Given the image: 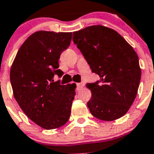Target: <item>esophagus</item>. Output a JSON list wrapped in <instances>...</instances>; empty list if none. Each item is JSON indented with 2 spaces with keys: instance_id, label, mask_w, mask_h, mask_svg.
Instances as JSON below:
<instances>
[{
  "instance_id": "esophagus-1",
  "label": "esophagus",
  "mask_w": 154,
  "mask_h": 154,
  "mask_svg": "<svg viewBox=\"0 0 154 154\" xmlns=\"http://www.w3.org/2000/svg\"><path fill=\"white\" fill-rule=\"evenodd\" d=\"M84 85H85V84H84L83 82L77 83V84H76V85H77V89H78V90H79V89H82L84 87Z\"/></svg>"
}]
</instances>
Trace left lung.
<instances>
[{
  "label": "left lung",
  "instance_id": "1",
  "mask_svg": "<svg viewBox=\"0 0 154 154\" xmlns=\"http://www.w3.org/2000/svg\"><path fill=\"white\" fill-rule=\"evenodd\" d=\"M73 42L100 81L89 83L87 103L93 116L113 121L124 116L138 92L141 69L137 54L117 31L101 24L75 31Z\"/></svg>",
  "mask_w": 154,
  "mask_h": 154
}]
</instances>
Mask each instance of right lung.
<instances>
[{"label": "right lung", "mask_w": 154, "mask_h": 154, "mask_svg": "<svg viewBox=\"0 0 154 154\" xmlns=\"http://www.w3.org/2000/svg\"><path fill=\"white\" fill-rule=\"evenodd\" d=\"M72 32L38 31L20 47L12 63L10 79L14 99L25 115L45 130L61 127L69 120L76 85H60L58 59L69 48Z\"/></svg>", "instance_id": "1"}]
</instances>
